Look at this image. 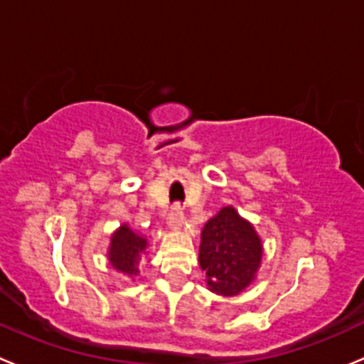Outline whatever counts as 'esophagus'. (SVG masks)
I'll return each instance as SVG.
<instances>
[{
  "label": "esophagus",
  "instance_id": "34e87169",
  "mask_svg": "<svg viewBox=\"0 0 364 364\" xmlns=\"http://www.w3.org/2000/svg\"><path fill=\"white\" fill-rule=\"evenodd\" d=\"M167 224H168V228H172V229H179V228H181V224H183V210H181V204H179V203L172 204L171 210H168Z\"/></svg>",
  "mask_w": 364,
  "mask_h": 364
}]
</instances>
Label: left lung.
I'll use <instances>...</instances> for the list:
<instances>
[{
  "label": "left lung",
  "instance_id": "left-lung-1",
  "mask_svg": "<svg viewBox=\"0 0 364 364\" xmlns=\"http://www.w3.org/2000/svg\"><path fill=\"white\" fill-rule=\"evenodd\" d=\"M261 242L235 208H222L200 235L199 261L208 287L218 295H236L254 279L261 263Z\"/></svg>",
  "mask_w": 364,
  "mask_h": 364
}]
</instances>
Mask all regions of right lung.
<instances>
[{"label":"right lung","instance_id":"obj_1","mask_svg":"<svg viewBox=\"0 0 364 364\" xmlns=\"http://www.w3.org/2000/svg\"><path fill=\"white\" fill-rule=\"evenodd\" d=\"M146 247V238L136 235L128 225H122L112 238L110 252H108L112 267L119 272H124L128 276H136V272H139L136 263H139Z\"/></svg>","mask_w":364,"mask_h":364}]
</instances>
